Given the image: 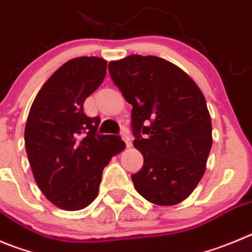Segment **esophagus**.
I'll list each match as a JSON object with an SVG mask.
<instances>
[{
    "label": "esophagus",
    "instance_id": "34e87169",
    "mask_svg": "<svg viewBox=\"0 0 252 252\" xmlns=\"http://www.w3.org/2000/svg\"><path fill=\"white\" fill-rule=\"evenodd\" d=\"M121 137L122 139L124 140V143L126 144V147H130L131 142H130V137H129V131L126 129H122V133H121Z\"/></svg>",
    "mask_w": 252,
    "mask_h": 252
}]
</instances>
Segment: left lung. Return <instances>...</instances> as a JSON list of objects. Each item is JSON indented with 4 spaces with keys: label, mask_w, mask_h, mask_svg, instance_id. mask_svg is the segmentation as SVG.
Here are the masks:
<instances>
[{
    "label": "left lung",
    "mask_w": 252,
    "mask_h": 252,
    "mask_svg": "<svg viewBox=\"0 0 252 252\" xmlns=\"http://www.w3.org/2000/svg\"><path fill=\"white\" fill-rule=\"evenodd\" d=\"M131 109L133 144L144 164L131 180L152 204L185 200L206 169L213 144L203 92L178 65L155 56L130 55L108 64Z\"/></svg>",
    "instance_id": "obj_1"
}]
</instances>
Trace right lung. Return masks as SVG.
I'll return each instance as SVG.
<instances>
[{
  "mask_svg": "<svg viewBox=\"0 0 252 252\" xmlns=\"http://www.w3.org/2000/svg\"><path fill=\"white\" fill-rule=\"evenodd\" d=\"M105 73L103 58L68 61L42 86L28 113L25 145L34 180L62 210H82L93 203L103 169L126 148L121 137L97 134L100 118L83 112L84 100Z\"/></svg>",
  "mask_w": 252,
  "mask_h": 252,
  "instance_id": "obj_1",
  "label": "right lung"
}]
</instances>
